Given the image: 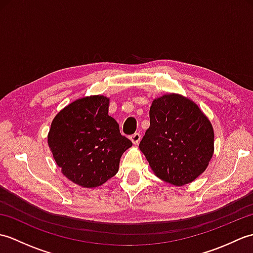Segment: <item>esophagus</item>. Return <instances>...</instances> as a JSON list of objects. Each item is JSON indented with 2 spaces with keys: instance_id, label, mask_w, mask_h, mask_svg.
Returning <instances> with one entry per match:
<instances>
[{
  "instance_id": "esophagus-1",
  "label": "esophagus",
  "mask_w": 253,
  "mask_h": 253,
  "mask_svg": "<svg viewBox=\"0 0 253 253\" xmlns=\"http://www.w3.org/2000/svg\"><path fill=\"white\" fill-rule=\"evenodd\" d=\"M129 138H130V140L132 141L133 144H138L141 140V135H140V133L136 132V133H133V135H131Z\"/></svg>"
}]
</instances>
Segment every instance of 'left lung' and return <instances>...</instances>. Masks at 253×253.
Returning a JSON list of instances; mask_svg holds the SVG:
<instances>
[{"label":"left lung","mask_w":253,"mask_h":253,"mask_svg":"<svg viewBox=\"0 0 253 253\" xmlns=\"http://www.w3.org/2000/svg\"><path fill=\"white\" fill-rule=\"evenodd\" d=\"M139 148L159 178L182 186L206 170L214 151V131L196 103L165 94L152 102L150 127Z\"/></svg>","instance_id":"8db88e82"}]
</instances>
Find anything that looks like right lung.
<instances>
[{
	"mask_svg": "<svg viewBox=\"0 0 253 253\" xmlns=\"http://www.w3.org/2000/svg\"><path fill=\"white\" fill-rule=\"evenodd\" d=\"M103 95L74 101L54 117L47 142L62 173L75 184L98 187L118 171L123 153L132 146L109 115Z\"/></svg>",
	"mask_w": 253,
	"mask_h": 253,
	"instance_id": "right-lung-1",
	"label": "right lung"
}]
</instances>
